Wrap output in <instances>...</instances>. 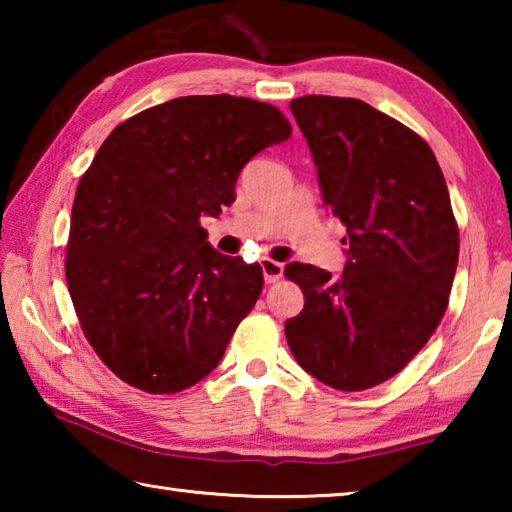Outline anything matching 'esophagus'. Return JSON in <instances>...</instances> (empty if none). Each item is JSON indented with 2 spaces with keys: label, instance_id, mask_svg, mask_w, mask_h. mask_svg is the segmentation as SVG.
<instances>
[{
  "label": "esophagus",
  "instance_id": "obj_1",
  "mask_svg": "<svg viewBox=\"0 0 512 512\" xmlns=\"http://www.w3.org/2000/svg\"><path fill=\"white\" fill-rule=\"evenodd\" d=\"M262 271H264V280L268 284H273V282H277L282 277L284 266L280 262H273L271 257H264L262 259Z\"/></svg>",
  "mask_w": 512,
  "mask_h": 512
}]
</instances>
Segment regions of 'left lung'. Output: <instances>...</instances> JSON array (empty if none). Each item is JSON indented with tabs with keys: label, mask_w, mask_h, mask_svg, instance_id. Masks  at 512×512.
<instances>
[{
	"label": "left lung",
	"mask_w": 512,
	"mask_h": 512,
	"mask_svg": "<svg viewBox=\"0 0 512 512\" xmlns=\"http://www.w3.org/2000/svg\"><path fill=\"white\" fill-rule=\"evenodd\" d=\"M291 112L350 248L339 280L311 264L287 266L305 307L284 332L311 377L366 391L397 375L447 311L458 264L447 183L429 144L366 101L309 94Z\"/></svg>",
	"instance_id": "1"
}]
</instances>
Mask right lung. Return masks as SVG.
<instances>
[{
  "label": "right lung",
  "mask_w": 512,
  "mask_h": 512,
  "mask_svg": "<svg viewBox=\"0 0 512 512\" xmlns=\"http://www.w3.org/2000/svg\"><path fill=\"white\" fill-rule=\"evenodd\" d=\"M291 137L271 103L180 97L121 121L76 189L65 257L85 339L115 375L171 395L219 366L264 287L216 253L201 216L235 201L250 158Z\"/></svg>",
  "instance_id": "right-lung-1"
}]
</instances>
